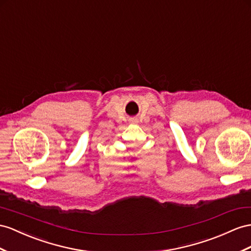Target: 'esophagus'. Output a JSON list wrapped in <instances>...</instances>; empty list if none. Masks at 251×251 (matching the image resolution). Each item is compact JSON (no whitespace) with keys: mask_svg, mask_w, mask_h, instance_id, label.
I'll list each match as a JSON object with an SVG mask.
<instances>
[{"mask_svg":"<svg viewBox=\"0 0 251 251\" xmlns=\"http://www.w3.org/2000/svg\"><path fill=\"white\" fill-rule=\"evenodd\" d=\"M133 122V123H136V120H134V121H132Z\"/></svg>","mask_w":251,"mask_h":251,"instance_id":"34e87169","label":"esophagus"}]
</instances>
